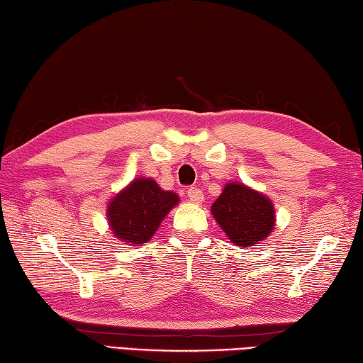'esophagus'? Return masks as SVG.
Listing matches in <instances>:
<instances>
[{
    "label": "esophagus",
    "mask_w": 363,
    "mask_h": 363,
    "mask_svg": "<svg viewBox=\"0 0 363 363\" xmlns=\"http://www.w3.org/2000/svg\"><path fill=\"white\" fill-rule=\"evenodd\" d=\"M188 199L189 202H193V204L199 206L204 202V194H202V191L199 188H189L188 189Z\"/></svg>",
    "instance_id": "obj_1"
}]
</instances>
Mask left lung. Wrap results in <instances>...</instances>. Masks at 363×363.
<instances>
[{
	"mask_svg": "<svg viewBox=\"0 0 363 363\" xmlns=\"http://www.w3.org/2000/svg\"><path fill=\"white\" fill-rule=\"evenodd\" d=\"M211 212L228 239L244 249L263 242L276 226L272 201L239 182L226 183Z\"/></svg>",
	"mask_w": 363,
	"mask_h": 363,
	"instance_id": "left-lung-1",
	"label": "left lung"
}]
</instances>
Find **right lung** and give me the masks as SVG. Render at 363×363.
<instances>
[{
  "label": "right lung",
  "mask_w": 363,
  "mask_h": 363,
  "mask_svg": "<svg viewBox=\"0 0 363 363\" xmlns=\"http://www.w3.org/2000/svg\"><path fill=\"white\" fill-rule=\"evenodd\" d=\"M180 198L174 191H164L157 182L137 177L106 204V221L113 236L127 245H143L155 236Z\"/></svg>",
  "instance_id": "1"
}]
</instances>
